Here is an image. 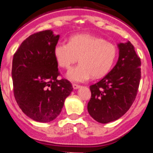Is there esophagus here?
I'll list each match as a JSON object with an SVG mask.
<instances>
[{
	"mask_svg": "<svg viewBox=\"0 0 153 153\" xmlns=\"http://www.w3.org/2000/svg\"><path fill=\"white\" fill-rule=\"evenodd\" d=\"M73 87H74V89L76 90V89L79 88V87H80V86L78 84H76V83H74V84H73Z\"/></svg>",
	"mask_w": 153,
	"mask_h": 153,
	"instance_id": "34e87169",
	"label": "esophagus"
}]
</instances>
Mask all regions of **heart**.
I'll list each match as a JSON object with an SVG mask.
<instances>
[{
  "label": "heart",
  "mask_w": 153,
  "mask_h": 153,
  "mask_svg": "<svg viewBox=\"0 0 153 153\" xmlns=\"http://www.w3.org/2000/svg\"><path fill=\"white\" fill-rule=\"evenodd\" d=\"M53 53L58 65L65 69L70 68L79 57V64L70 69L67 76L71 81L84 82L91 76L99 79L106 75L117 60L118 49L102 37L76 34L69 43H57Z\"/></svg>",
  "instance_id": "b5f03b06"
}]
</instances>
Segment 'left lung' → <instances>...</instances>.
Segmentation results:
<instances>
[{"label": "left lung", "mask_w": 153, "mask_h": 153, "mask_svg": "<svg viewBox=\"0 0 153 153\" xmlns=\"http://www.w3.org/2000/svg\"><path fill=\"white\" fill-rule=\"evenodd\" d=\"M119 59L113 70L90 86L91 98L87 105L90 115L100 123L123 117L137 95L141 79V60L130 42L118 44Z\"/></svg>", "instance_id": "8db88e82"}]
</instances>
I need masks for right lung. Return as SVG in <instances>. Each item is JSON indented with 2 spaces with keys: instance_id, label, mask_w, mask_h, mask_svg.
<instances>
[{
  "instance_id": "1",
  "label": "right lung",
  "mask_w": 153,
  "mask_h": 153,
  "mask_svg": "<svg viewBox=\"0 0 153 153\" xmlns=\"http://www.w3.org/2000/svg\"><path fill=\"white\" fill-rule=\"evenodd\" d=\"M60 36L51 30L30 35L13 57V95L24 114L36 122H51L59 116L73 91L70 81L60 76L53 49Z\"/></svg>"
}]
</instances>
